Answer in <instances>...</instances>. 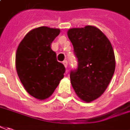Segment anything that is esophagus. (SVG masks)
Returning a JSON list of instances; mask_svg holds the SVG:
<instances>
[{
	"label": "esophagus",
	"mask_w": 130,
	"mask_h": 130,
	"mask_svg": "<svg viewBox=\"0 0 130 130\" xmlns=\"http://www.w3.org/2000/svg\"><path fill=\"white\" fill-rule=\"evenodd\" d=\"M62 63L64 64L65 67L67 68V67H68V61H67V60H64V61L62 62Z\"/></svg>",
	"instance_id": "obj_1"
}]
</instances>
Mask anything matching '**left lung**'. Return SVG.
I'll return each mask as SVG.
<instances>
[{
  "instance_id": "8db88e82",
  "label": "left lung",
  "mask_w": 130,
  "mask_h": 130,
  "mask_svg": "<svg viewBox=\"0 0 130 130\" xmlns=\"http://www.w3.org/2000/svg\"><path fill=\"white\" fill-rule=\"evenodd\" d=\"M68 35L77 59V68L70 74L71 84L80 98L91 102L105 92L113 76V48L104 33L94 26L71 28Z\"/></svg>"
}]
</instances>
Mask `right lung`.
<instances>
[{"mask_svg": "<svg viewBox=\"0 0 130 130\" xmlns=\"http://www.w3.org/2000/svg\"><path fill=\"white\" fill-rule=\"evenodd\" d=\"M55 28L39 27L30 31L17 49L15 66L26 91L39 100L49 98L63 78L64 65L57 60L51 44L60 34Z\"/></svg>", "mask_w": 130, "mask_h": 130, "instance_id": "right-lung-1", "label": "right lung"}]
</instances>
